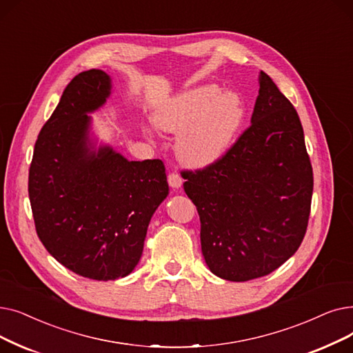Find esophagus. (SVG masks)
<instances>
[{
  "instance_id": "34e87169",
  "label": "esophagus",
  "mask_w": 353,
  "mask_h": 353,
  "mask_svg": "<svg viewBox=\"0 0 353 353\" xmlns=\"http://www.w3.org/2000/svg\"><path fill=\"white\" fill-rule=\"evenodd\" d=\"M167 180H168V185H170L174 189H179L181 186V183H183V180H181V177H180V174L177 172L168 173Z\"/></svg>"
}]
</instances>
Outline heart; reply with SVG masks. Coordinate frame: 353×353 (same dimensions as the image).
Listing matches in <instances>:
<instances>
[{
  "instance_id": "b5f03b06",
  "label": "heart",
  "mask_w": 353,
  "mask_h": 353,
  "mask_svg": "<svg viewBox=\"0 0 353 353\" xmlns=\"http://www.w3.org/2000/svg\"><path fill=\"white\" fill-rule=\"evenodd\" d=\"M243 118L242 99L214 85L183 92L154 115L161 130L180 134L177 156L193 167H205L219 160L234 144Z\"/></svg>"
}]
</instances>
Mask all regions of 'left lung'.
Returning a JSON list of instances; mask_svg holds the SVG:
<instances>
[{"label":"left lung","instance_id":"obj_1","mask_svg":"<svg viewBox=\"0 0 353 353\" xmlns=\"http://www.w3.org/2000/svg\"><path fill=\"white\" fill-rule=\"evenodd\" d=\"M245 130L225 154L181 170L201 218L202 254L229 281L264 277L293 255L307 231L313 168L297 111L264 72Z\"/></svg>","mask_w":353,"mask_h":353}]
</instances>
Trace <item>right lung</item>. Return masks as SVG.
Segmentation results:
<instances>
[{
    "mask_svg": "<svg viewBox=\"0 0 353 353\" xmlns=\"http://www.w3.org/2000/svg\"><path fill=\"white\" fill-rule=\"evenodd\" d=\"M99 69L69 82L34 145L28 196L36 232L57 261L90 280L125 277L139 264L152 213L168 194L160 159L128 161L89 151L88 112L110 95Z\"/></svg>",
    "mask_w": 353,
    "mask_h": 353,
    "instance_id": "1",
    "label": "right lung"
}]
</instances>
